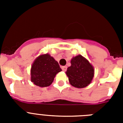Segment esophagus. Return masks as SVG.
I'll return each mask as SVG.
<instances>
[{"label":"esophagus","mask_w":123,"mask_h":123,"mask_svg":"<svg viewBox=\"0 0 123 123\" xmlns=\"http://www.w3.org/2000/svg\"><path fill=\"white\" fill-rule=\"evenodd\" d=\"M61 68L63 71H66V69H67V67H66V66H62Z\"/></svg>","instance_id":"1"}]
</instances>
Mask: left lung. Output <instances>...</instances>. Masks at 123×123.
Segmentation results:
<instances>
[{
	"mask_svg": "<svg viewBox=\"0 0 123 123\" xmlns=\"http://www.w3.org/2000/svg\"><path fill=\"white\" fill-rule=\"evenodd\" d=\"M66 74L71 86L77 88H84L91 83L94 69L87 59L79 55L71 59V66L68 68Z\"/></svg>",
	"mask_w": 123,
	"mask_h": 123,
	"instance_id": "left-lung-1",
	"label": "left lung"
}]
</instances>
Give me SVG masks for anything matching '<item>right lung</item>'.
<instances>
[{"label": "right lung", "instance_id": "add662e5", "mask_svg": "<svg viewBox=\"0 0 123 123\" xmlns=\"http://www.w3.org/2000/svg\"><path fill=\"white\" fill-rule=\"evenodd\" d=\"M61 71L57 61L50 54H41L32 64L31 82L41 87H48L52 84L55 75Z\"/></svg>", "mask_w": 123, "mask_h": 123}]
</instances>
